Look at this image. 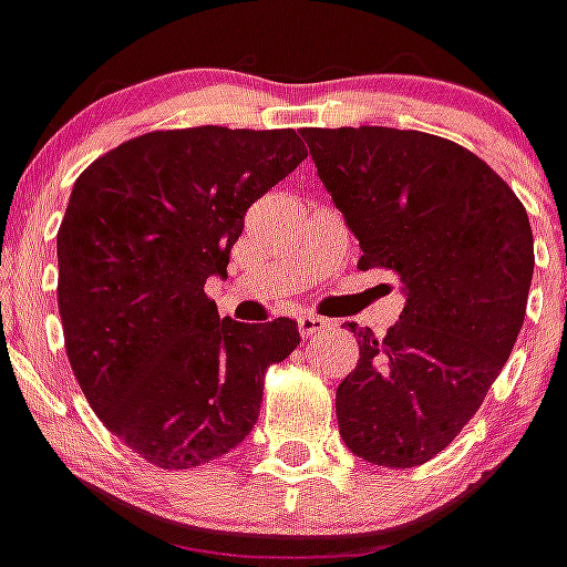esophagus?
<instances>
[{
  "instance_id": "esophagus-1",
  "label": "esophagus",
  "mask_w": 567,
  "mask_h": 567,
  "mask_svg": "<svg viewBox=\"0 0 567 567\" xmlns=\"http://www.w3.org/2000/svg\"><path fill=\"white\" fill-rule=\"evenodd\" d=\"M326 326H329V320H326V318L312 316V312H305V316L299 318V334L301 337H312V334H318V331H323Z\"/></svg>"
}]
</instances>
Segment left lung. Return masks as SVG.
I'll return each mask as SVG.
<instances>
[{"instance_id":"obj_1","label":"left lung","mask_w":567,"mask_h":567,"mask_svg":"<svg viewBox=\"0 0 567 567\" xmlns=\"http://www.w3.org/2000/svg\"><path fill=\"white\" fill-rule=\"evenodd\" d=\"M320 181L405 307L384 337L348 323L359 362L337 386L340 436L386 468L436 458L505 368L527 316V208L488 164L425 131L305 128Z\"/></svg>"}]
</instances>
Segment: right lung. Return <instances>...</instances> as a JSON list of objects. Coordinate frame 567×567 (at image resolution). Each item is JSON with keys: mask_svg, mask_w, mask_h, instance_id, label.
<instances>
[{"mask_svg": "<svg viewBox=\"0 0 567 567\" xmlns=\"http://www.w3.org/2000/svg\"><path fill=\"white\" fill-rule=\"evenodd\" d=\"M307 158L293 128L151 131L95 158L56 230V305L84 398L162 468L230 453L260 414L296 320L238 323L205 296L255 199Z\"/></svg>", "mask_w": 567, "mask_h": 567, "instance_id": "1", "label": "right lung"}]
</instances>
